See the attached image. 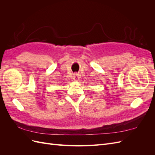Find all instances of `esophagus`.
<instances>
[{"instance_id":"esophagus-1","label":"esophagus","mask_w":155,"mask_h":155,"mask_svg":"<svg viewBox=\"0 0 155 155\" xmlns=\"http://www.w3.org/2000/svg\"><path fill=\"white\" fill-rule=\"evenodd\" d=\"M73 79H74V80H76V81L78 80V79H79V76H78V74H74V76H73Z\"/></svg>"}]
</instances>
